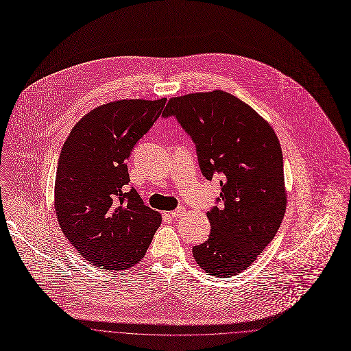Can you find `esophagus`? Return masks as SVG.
Here are the masks:
<instances>
[{
  "label": "esophagus",
  "instance_id": "esophagus-1",
  "mask_svg": "<svg viewBox=\"0 0 351 351\" xmlns=\"http://www.w3.org/2000/svg\"><path fill=\"white\" fill-rule=\"evenodd\" d=\"M184 213H185V207L180 206V207H177L176 210H173V212H170V216L174 217V219H178V217H181Z\"/></svg>",
  "mask_w": 351,
  "mask_h": 351
}]
</instances>
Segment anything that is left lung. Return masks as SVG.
Instances as JSON below:
<instances>
[{"instance_id": "left-lung-1", "label": "left lung", "mask_w": 351, "mask_h": 351, "mask_svg": "<svg viewBox=\"0 0 351 351\" xmlns=\"http://www.w3.org/2000/svg\"><path fill=\"white\" fill-rule=\"evenodd\" d=\"M162 117H176L191 136L203 177L220 180V197L207 212L212 232L192 254L210 275L234 276L274 239L285 215L278 136L256 110L220 90L171 98Z\"/></svg>"}]
</instances>
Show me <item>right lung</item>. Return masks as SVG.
<instances>
[{
  "mask_svg": "<svg viewBox=\"0 0 351 351\" xmlns=\"http://www.w3.org/2000/svg\"><path fill=\"white\" fill-rule=\"evenodd\" d=\"M166 98L123 99L87 113L62 147L55 212L60 230L91 264L131 268L145 256L162 223L131 188L127 159L160 117Z\"/></svg>",
  "mask_w": 351,
  "mask_h": 351,
  "instance_id": "obj_1",
  "label": "right lung"
}]
</instances>
